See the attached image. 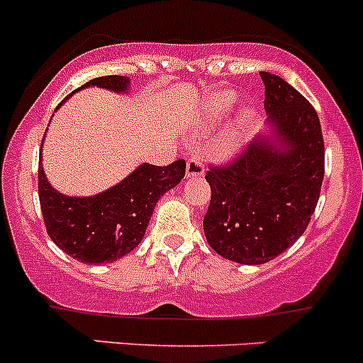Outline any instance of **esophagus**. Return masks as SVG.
Masks as SVG:
<instances>
[{"label": "esophagus", "instance_id": "obj_1", "mask_svg": "<svg viewBox=\"0 0 363 363\" xmlns=\"http://www.w3.org/2000/svg\"><path fill=\"white\" fill-rule=\"evenodd\" d=\"M205 172V163L200 156H193L188 160L186 164V177H196V175H202Z\"/></svg>", "mask_w": 363, "mask_h": 363}]
</instances>
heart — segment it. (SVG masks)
<instances>
[{"mask_svg": "<svg viewBox=\"0 0 363 363\" xmlns=\"http://www.w3.org/2000/svg\"><path fill=\"white\" fill-rule=\"evenodd\" d=\"M233 101H235V96H233L232 91H216L208 100V108L214 113H223L232 107Z\"/></svg>", "mask_w": 363, "mask_h": 363, "instance_id": "obj_1", "label": "heart"}]
</instances>
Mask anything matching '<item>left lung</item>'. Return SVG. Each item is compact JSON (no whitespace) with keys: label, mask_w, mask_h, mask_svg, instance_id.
<instances>
[{"label":"left lung","mask_w":363,"mask_h":363,"mask_svg":"<svg viewBox=\"0 0 363 363\" xmlns=\"http://www.w3.org/2000/svg\"><path fill=\"white\" fill-rule=\"evenodd\" d=\"M274 138H258L205 174L207 242L223 258L259 265L291 246L314 214L325 175V144L313 105L286 80L262 72Z\"/></svg>","instance_id":"left-lung-1"}]
</instances>
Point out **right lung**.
Segmentation results:
<instances>
[{
    "mask_svg": "<svg viewBox=\"0 0 363 363\" xmlns=\"http://www.w3.org/2000/svg\"><path fill=\"white\" fill-rule=\"evenodd\" d=\"M128 84V77L107 75L89 80L80 89L98 86L119 93L126 91ZM184 174V160L167 167L144 163L107 191L77 199L57 193L40 163L38 196L47 233L56 246L79 262L89 265L116 262L140 244L160 196L177 186Z\"/></svg>",
    "mask_w": 363,
    "mask_h": 363,
    "instance_id": "1",
    "label": "right lung"
}]
</instances>
